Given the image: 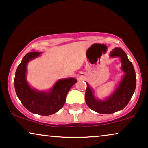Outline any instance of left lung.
Listing matches in <instances>:
<instances>
[{
	"mask_svg": "<svg viewBox=\"0 0 148 148\" xmlns=\"http://www.w3.org/2000/svg\"><path fill=\"white\" fill-rule=\"evenodd\" d=\"M110 56H119L122 62V69L125 73L124 77L116 91L106 100H98L95 98L92 90L87 84L85 100L88 106L100 114H112L123 110L128 104L136 87V76L133 64L128 59L125 52L121 48H115Z\"/></svg>",
	"mask_w": 148,
	"mask_h": 148,
	"instance_id": "8db88e82",
	"label": "left lung"
}]
</instances>
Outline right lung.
<instances>
[{"label":"right lung","instance_id":"right-lung-1","mask_svg":"<svg viewBox=\"0 0 148 148\" xmlns=\"http://www.w3.org/2000/svg\"><path fill=\"white\" fill-rule=\"evenodd\" d=\"M41 52H31L25 54L16 70L15 92L26 109L42 116L51 115L64 106L66 97L71 87L77 82L75 78L58 80L49 92H38L30 88L25 79L27 62L38 57Z\"/></svg>","mask_w":148,"mask_h":148}]
</instances>
